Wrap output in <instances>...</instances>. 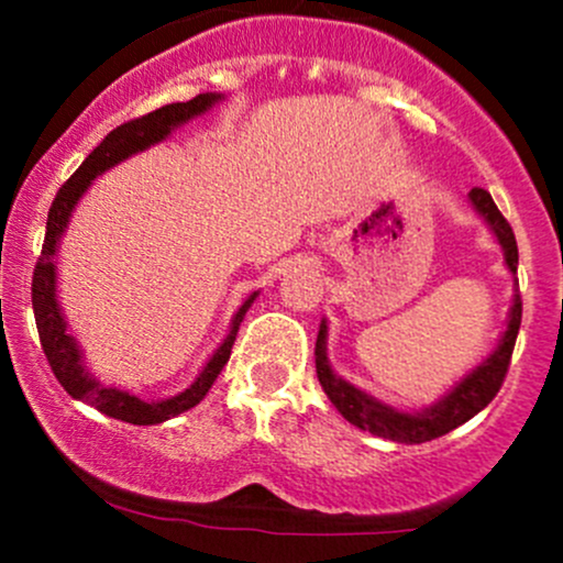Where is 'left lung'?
I'll list each match as a JSON object with an SVG mask.
<instances>
[{"label": "left lung", "mask_w": 563, "mask_h": 563, "mask_svg": "<svg viewBox=\"0 0 563 563\" xmlns=\"http://www.w3.org/2000/svg\"><path fill=\"white\" fill-rule=\"evenodd\" d=\"M468 198L476 207V212L490 223L493 234L498 236V242H501L509 272H518V242H515V231L512 225L507 223V218L498 212L490 192H487L485 187H471ZM520 318H523V302H520V294H518L512 305V313H509L507 332H504L498 349L493 351V354L487 356L476 371H471L468 376H465L463 382H460L457 387L444 397V400H439L435 406L424 408V411L419 413L395 411V408L373 400L371 395H365L362 389L351 387L349 382L334 376L327 360V323H321L316 338L318 382H321V387L327 391L329 400L334 402V408H338L351 424H356V428L371 430L373 435L397 441V444H422V441H433L439 439V435H446L450 430L460 428L463 422H468L471 417H476V413H479L482 408L498 395L504 378H507L509 362H512Z\"/></svg>", "instance_id": "8db88e82"}]
</instances>
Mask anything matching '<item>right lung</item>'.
<instances>
[{"label":"right lung","instance_id":"add662e5","mask_svg":"<svg viewBox=\"0 0 563 563\" xmlns=\"http://www.w3.org/2000/svg\"><path fill=\"white\" fill-rule=\"evenodd\" d=\"M218 100L220 95H196V98L187 100V103L163 106L157 108V111L144 113V117L119 124L117 130H111V133L100 141V146H95L92 155L78 166V172L59 187V192H56L54 203H51L48 209L45 242L35 264V275H32V308H35L40 345H43L45 360H48L56 382L65 387L67 395H73L76 400L89 402V406H95L98 411H103L106 417L122 419V422H130V424H161L166 422V419H172L176 413L187 411V408H192L196 402L203 400V395L212 389L214 378L220 376V371H223L225 362H229L231 345H234L242 318H245L247 308L253 305L255 294L245 305H242L240 313L234 316L229 338H225L223 345L214 351V356L207 362V367H203L201 376L196 378V384H190V389H185L181 395L172 397V400L144 402L141 397L130 395V391L113 389V387H106V384L95 382V378L87 373V367H84L81 351H78L76 340L67 334L65 318H62L59 305H56V266H54L56 242H59V236L65 234L67 223H70L73 207H76L78 198L84 196V190L92 185L95 176H100L111 166H117V163L124 161V157L135 155V152L163 141L176 124L198 117V113L212 108Z\"/></svg>","mask_w":563,"mask_h":563}]
</instances>
